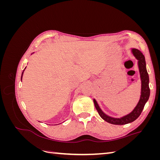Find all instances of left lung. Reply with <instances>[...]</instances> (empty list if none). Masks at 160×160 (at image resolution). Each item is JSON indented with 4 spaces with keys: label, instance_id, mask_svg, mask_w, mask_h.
<instances>
[{
    "label": "left lung",
    "instance_id": "left-lung-1",
    "mask_svg": "<svg viewBox=\"0 0 160 160\" xmlns=\"http://www.w3.org/2000/svg\"><path fill=\"white\" fill-rule=\"evenodd\" d=\"M132 52L134 56L136 57V59L138 60V66L140 72V77H141L142 80V92H141V97L136 107L129 114L124 116L122 118H113L109 116L105 115L97 103V101L93 99V102L95 104V107L98 111L100 117L104 119L105 122H107L109 123L114 124V125H124L129 123L133 122L136 119L140 114L142 113V110L145 106V104L148 101L149 94H150V89L149 88V75L146 69V60H145V57L142 54V52L138 49H133Z\"/></svg>",
    "mask_w": 160,
    "mask_h": 160
}]
</instances>
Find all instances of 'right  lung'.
<instances>
[{
    "mask_svg": "<svg viewBox=\"0 0 160 160\" xmlns=\"http://www.w3.org/2000/svg\"><path fill=\"white\" fill-rule=\"evenodd\" d=\"M22 73H23V72H22ZM21 80H22V76H21Z\"/></svg>",
    "mask_w": 160,
    "mask_h": 160,
    "instance_id": "1",
    "label": "right lung"
}]
</instances>
